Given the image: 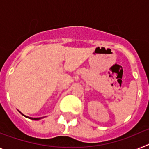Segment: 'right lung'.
Instances as JSON below:
<instances>
[{
	"label": "right lung",
	"instance_id": "add662e5",
	"mask_svg": "<svg viewBox=\"0 0 149 149\" xmlns=\"http://www.w3.org/2000/svg\"><path fill=\"white\" fill-rule=\"evenodd\" d=\"M18 111H19V110H18ZM19 113H20L22 114V115H23L24 116H25L26 118H28V119H32V120H39V119H42V117H39V118H32V117H29V116H25V115H24V114L22 113H21L20 111H19Z\"/></svg>",
	"mask_w": 149,
	"mask_h": 149
}]
</instances>
